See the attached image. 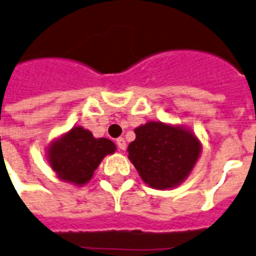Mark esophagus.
I'll return each instance as SVG.
<instances>
[{
	"label": "esophagus",
	"instance_id": "obj_1",
	"mask_svg": "<svg viewBox=\"0 0 256 256\" xmlns=\"http://www.w3.org/2000/svg\"><path fill=\"white\" fill-rule=\"evenodd\" d=\"M116 145H118V148H119V149H122V150H124V149L126 148V140H124L123 137H119V138L116 140Z\"/></svg>",
	"mask_w": 256,
	"mask_h": 256
}]
</instances>
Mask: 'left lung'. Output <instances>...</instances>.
Here are the masks:
<instances>
[{
  "label": "left lung",
  "instance_id": "8db88e82",
  "mask_svg": "<svg viewBox=\"0 0 256 256\" xmlns=\"http://www.w3.org/2000/svg\"><path fill=\"white\" fill-rule=\"evenodd\" d=\"M128 157L141 179L158 190L178 186L190 174L200 154V144L188 130L150 122L134 130Z\"/></svg>",
  "mask_w": 256,
  "mask_h": 256
}]
</instances>
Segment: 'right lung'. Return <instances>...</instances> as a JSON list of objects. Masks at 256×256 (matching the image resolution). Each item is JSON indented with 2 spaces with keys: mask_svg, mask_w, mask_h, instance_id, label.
Segmentation results:
<instances>
[{
  "mask_svg": "<svg viewBox=\"0 0 256 256\" xmlns=\"http://www.w3.org/2000/svg\"><path fill=\"white\" fill-rule=\"evenodd\" d=\"M107 138H94L92 132L74 126L48 149L50 166L62 180L85 184L92 179L104 156L115 152Z\"/></svg>",
  "mask_w": 256,
  "mask_h": 256,
  "instance_id": "obj_1",
  "label": "right lung"
}]
</instances>
